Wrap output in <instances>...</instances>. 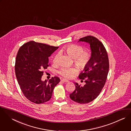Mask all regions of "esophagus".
Instances as JSON below:
<instances>
[{"instance_id":"1","label":"esophagus","mask_w":131,"mask_h":131,"mask_svg":"<svg viewBox=\"0 0 131 131\" xmlns=\"http://www.w3.org/2000/svg\"><path fill=\"white\" fill-rule=\"evenodd\" d=\"M61 82H63V83H66V82H69L68 80H66V79H61Z\"/></svg>"}]
</instances>
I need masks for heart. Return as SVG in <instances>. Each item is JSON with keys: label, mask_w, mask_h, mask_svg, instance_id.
<instances>
[{"label": "heart", "mask_w": 131, "mask_h": 131, "mask_svg": "<svg viewBox=\"0 0 131 131\" xmlns=\"http://www.w3.org/2000/svg\"><path fill=\"white\" fill-rule=\"evenodd\" d=\"M62 51L73 58L75 64L81 70L85 69L88 66L92 58L91 51L90 50L84 51L83 47L80 45H68L62 49ZM58 58V55L57 54L53 59L54 63H57ZM77 72V70L75 68L64 67L58 71V73L66 78L70 79L73 78Z\"/></svg>", "instance_id": "1"}]
</instances>
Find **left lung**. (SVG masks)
I'll use <instances>...</instances> for the list:
<instances>
[{
  "label": "left lung",
  "instance_id": "obj_1",
  "mask_svg": "<svg viewBox=\"0 0 131 131\" xmlns=\"http://www.w3.org/2000/svg\"><path fill=\"white\" fill-rule=\"evenodd\" d=\"M79 41L90 44L92 58L84 72L79 76L85 84L81 86L75 83V90L70 94V97L76 102L85 104L94 100L102 90L109 70V61L104 46L97 38L89 35L81 38Z\"/></svg>",
  "mask_w": 131,
  "mask_h": 131
}]
</instances>
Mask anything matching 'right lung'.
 <instances>
[{"mask_svg":"<svg viewBox=\"0 0 131 131\" xmlns=\"http://www.w3.org/2000/svg\"><path fill=\"white\" fill-rule=\"evenodd\" d=\"M59 47L30 41L19 49L15 61L16 76L24 96L31 102L40 104L49 101L55 86L60 82L57 76L42 81L43 70L47 69L49 57Z\"/></svg>","mask_w":131,"mask_h":131,"instance_id":"add662e5","label":"right lung"}]
</instances>
